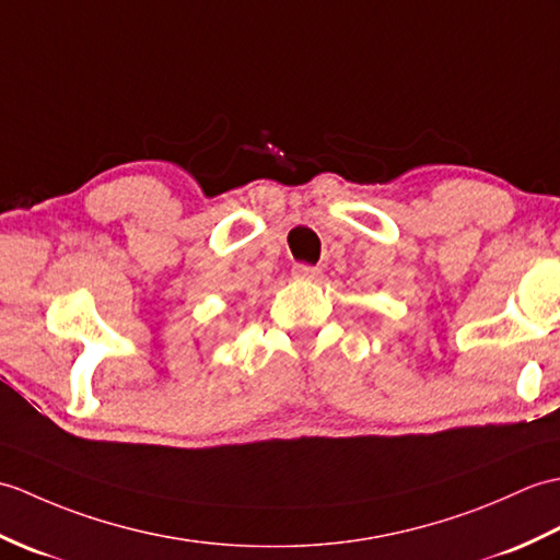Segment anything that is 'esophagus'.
Returning <instances> with one entry per match:
<instances>
[{
    "instance_id": "34e87169",
    "label": "esophagus",
    "mask_w": 560,
    "mask_h": 560,
    "mask_svg": "<svg viewBox=\"0 0 560 560\" xmlns=\"http://www.w3.org/2000/svg\"><path fill=\"white\" fill-rule=\"evenodd\" d=\"M292 276L300 280H316L320 276V270L316 266H306V264H296L292 268Z\"/></svg>"
}]
</instances>
